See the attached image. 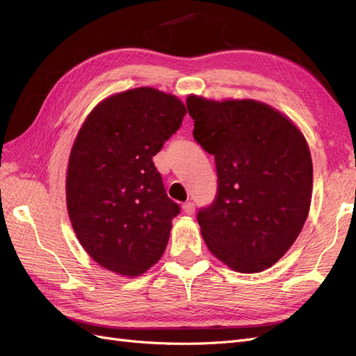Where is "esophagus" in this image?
Returning <instances> with one entry per match:
<instances>
[{"label": "esophagus", "mask_w": 356, "mask_h": 356, "mask_svg": "<svg viewBox=\"0 0 356 356\" xmlns=\"http://www.w3.org/2000/svg\"><path fill=\"white\" fill-rule=\"evenodd\" d=\"M182 211H184L187 215L195 213V203H193V202H186L184 204H182Z\"/></svg>", "instance_id": "1"}]
</instances>
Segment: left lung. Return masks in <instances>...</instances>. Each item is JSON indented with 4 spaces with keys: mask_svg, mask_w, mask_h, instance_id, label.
I'll return each instance as SVG.
<instances>
[{
    "mask_svg": "<svg viewBox=\"0 0 356 356\" xmlns=\"http://www.w3.org/2000/svg\"><path fill=\"white\" fill-rule=\"evenodd\" d=\"M193 136L215 157L217 197L197 213L208 250L241 273H258L286 254L312 200L310 149L293 120L254 99L187 98Z\"/></svg>",
    "mask_w": 356,
    "mask_h": 356,
    "instance_id": "8db88e82",
    "label": "left lung"
}]
</instances>
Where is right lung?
Segmentation results:
<instances>
[{"instance_id": "1", "label": "right lung", "mask_w": 356, "mask_h": 356, "mask_svg": "<svg viewBox=\"0 0 356 356\" xmlns=\"http://www.w3.org/2000/svg\"><path fill=\"white\" fill-rule=\"evenodd\" d=\"M186 113L175 95L136 88L101 101L80 127L67 208L80 245L106 270L135 277L163 255L179 207L168 197L153 156Z\"/></svg>"}]
</instances>
